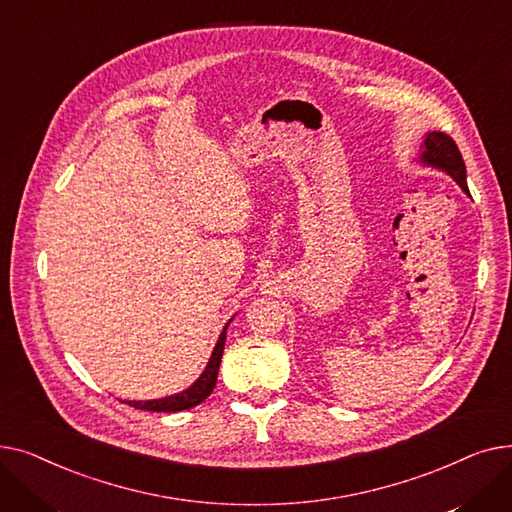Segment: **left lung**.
I'll list each match as a JSON object with an SVG mask.
<instances>
[{
	"label": "left lung",
	"instance_id": "1",
	"mask_svg": "<svg viewBox=\"0 0 512 512\" xmlns=\"http://www.w3.org/2000/svg\"><path fill=\"white\" fill-rule=\"evenodd\" d=\"M419 164L427 168H436L440 172H446L456 184L463 188V193L469 195V186H467V170H465V161L463 155L456 147V143L448 137V134L440 130H432L425 134V139L421 143V151L417 157Z\"/></svg>",
	"mask_w": 512,
	"mask_h": 512
}]
</instances>
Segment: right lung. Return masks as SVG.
I'll list each match as a JSON object with an SVG mask.
<instances>
[{
    "mask_svg": "<svg viewBox=\"0 0 512 512\" xmlns=\"http://www.w3.org/2000/svg\"><path fill=\"white\" fill-rule=\"evenodd\" d=\"M230 321L224 326L218 342H215L207 367L203 369V373L199 375L197 382H193V386H188L186 390H182L178 394H172V396H166V398L126 400V405H130L134 409H141V411H153V413H176V411L197 407L199 402H203L213 392L215 382H218V371H220L222 353H224V344H226V330L230 326Z\"/></svg>",
    "mask_w": 512,
    "mask_h": 512,
    "instance_id": "right-lung-1",
    "label": "right lung"
}]
</instances>
